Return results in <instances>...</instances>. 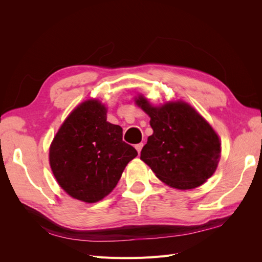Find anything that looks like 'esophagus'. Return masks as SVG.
<instances>
[{
  "label": "esophagus",
  "mask_w": 262,
  "mask_h": 262,
  "mask_svg": "<svg viewBox=\"0 0 262 262\" xmlns=\"http://www.w3.org/2000/svg\"><path fill=\"white\" fill-rule=\"evenodd\" d=\"M142 147H143V143H139V144H137V145H136V148H137V150L139 152V154L141 153V149H142Z\"/></svg>",
  "instance_id": "34e87169"
}]
</instances>
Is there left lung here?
<instances>
[{
	"instance_id": "8db88e82",
	"label": "left lung",
	"mask_w": 262,
	"mask_h": 262,
	"mask_svg": "<svg viewBox=\"0 0 262 262\" xmlns=\"http://www.w3.org/2000/svg\"><path fill=\"white\" fill-rule=\"evenodd\" d=\"M137 104L150 117L153 134L141 150V160L157 178L172 188L193 189L217 167L221 143L212 126L185 102L152 107L143 97Z\"/></svg>"
}]
</instances>
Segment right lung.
I'll use <instances>...</instances> for the list:
<instances>
[{"label": "right lung", "mask_w": 262, "mask_h": 262, "mask_svg": "<svg viewBox=\"0 0 262 262\" xmlns=\"http://www.w3.org/2000/svg\"><path fill=\"white\" fill-rule=\"evenodd\" d=\"M107 109L87 100L63 122L50 146L49 160L58 184L84 202L101 200L117 186L126 164L138 155L122 141L120 125L107 122Z\"/></svg>", "instance_id": "add662e5"}]
</instances>
